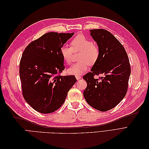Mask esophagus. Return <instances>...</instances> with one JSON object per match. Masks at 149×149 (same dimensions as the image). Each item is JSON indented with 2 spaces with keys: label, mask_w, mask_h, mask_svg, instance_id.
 <instances>
[{
  "label": "esophagus",
  "mask_w": 149,
  "mask_h": 149,
  "mask_svg": "<svg viewBox=\"0 0 149 149\" xmlns=\"http://www.w3.org/2000/svg\"><path fill=\"white\" fill-rule=\"evenodd\" d=\"M76 78L77 80H79L81 79V76H76Z\"/></svg>",
  "instance_id": "obj_1"
}]
</instances>
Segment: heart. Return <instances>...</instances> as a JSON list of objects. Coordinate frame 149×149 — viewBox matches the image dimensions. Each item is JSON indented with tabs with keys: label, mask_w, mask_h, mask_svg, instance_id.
<instances>
[{
	"label": "heart",
	"mask_w": 149,
	"mask_h": 149,
	"mask_svg": "<svg viewBox=\"0 0 149 149\" xmlns=\"http://www.w3.org/2000/svg\"><path fill=\"white\" fill-rule=\"evenodd\" d=\"M71 47L62 46L60 53L64 61L70 65L73 52H79L78 60L79 61L72 65L67 70L69 74L80 76L87 70L88 65H95L100 56V49L93 40L86 36L79 34L72 38L70 42Z\"/></svg>",
	"instance_id": "b5f03b06"
}]
</instances>
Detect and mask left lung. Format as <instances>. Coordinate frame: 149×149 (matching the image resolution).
I'll return each mask as SVG.
<instances>
[{
  "mask_svg": "<svg viewBox=\"0 0 149 149\" xmlns=\"http://www.w3.org/2000/svg\"><path fill=\"white\" fill-rule=\"evenodd\" d=\"M100 49L96 63L83 76L87 83L83 95L89 104L100 111H107L123 100L128 89L130 74L129 57L124 47L109 31L104 29L90 30ZM101 74L99 79L94 76Z\"/></svg>",
  "mask_w": 149,
  "mask_h": 149,
  "instance_id": "1",
  "label": "left lung"
}]
</instances>
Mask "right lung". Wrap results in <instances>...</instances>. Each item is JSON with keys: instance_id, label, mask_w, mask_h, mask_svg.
<instances>
[{"instance_id": "right-lung-1", "label": "right lung", "mask_w": 149, "mask_h": 149, "mask_svg": "<svg viewBox=\"0 0 149 149\" xmlns=\"http://www.w3.org/2000/svg\"><path fill=\"white\" fill-rule=\"evenodd\" d=\"M73 35L48 32L30 43L22 54L19 66L22 94L40 113L59 109L76 82L74 75H60L65 70L60 49Z\"/></svg>"}]
</instances>
